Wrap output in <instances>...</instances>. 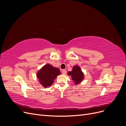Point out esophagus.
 Listing matches in <instances>:
<instances>
[{"label":"esophagus","mask_w":126,"mask_h":126,"mask_svg":"<svg viewBox=\"0 0 126 126\" xmlns=\"http://www.w3.org/2000/svg\"><path fill=\"white\" fill-rule=\"evenodd\" d=\"M62 72H63V75H65V74L67 73V71H66V70H65V69H63V70H62Z\"/></svg>","instance_id":"34e87169"}]
</instances>
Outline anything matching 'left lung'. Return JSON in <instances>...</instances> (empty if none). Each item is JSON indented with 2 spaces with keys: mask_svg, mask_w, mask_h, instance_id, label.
<instances>
[{
  "mask_svg": "<svg viewBox=\"0 0 126 126\" xmlns=\"http://www.w3.org/2000/svg\"><path fill=\"white\" fill-rule=\"evenodd\" d=\"M68 74L71 76L72 80L75 82L76 84H78L79 82H81L84 77L83 72L81 71L80 67L78 66H74L72 70L68 72Z\"/></svg>",
  "mask_w": 126,
  "mask_h": 126,
  "instance_id": "left-lung-1",
  "label": "left lung"
}]
</instances>
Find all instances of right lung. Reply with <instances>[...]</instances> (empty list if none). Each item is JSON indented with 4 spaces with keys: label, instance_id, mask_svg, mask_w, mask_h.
Returning a JSON list of instances; mask_svg holds the SVG:
<instances>
[{
    "label": "right lung",
    "instance_id": "1",
    "mask_svg": "<svg viewBox=\"0 0 126 126\" xmlns=\"http://www.w3.org/2000/svg\"><path fill=\"white\" fill-rule=\"evenodd\" d=\"M59 75L60 71L58 68L48 64L38 72L37 76L41 84L46 88L51 85L57 76Z\"/></svg>",
    "mask_w": 126,
    "mask_h": 126
}]
</instances>
